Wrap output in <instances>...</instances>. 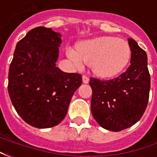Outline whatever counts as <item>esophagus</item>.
Instances as JSON below:
<instances>
[{
  "label": "esophagus",
  "instance_id": "obj_1",
  "mask_svg": "<svg viewBox=\"0 0 157 157\" xmlns=\"http://www.w3.org/2000/svg\"><path fill=\"white\" fill-rule=\"evenodd\" d=\"M82 82H83V83H85V84H87L89 82V78L86 75H82Z\"/></svg>",
  "mask_w": 157,
  "mask_h": 157
}]
</instances>
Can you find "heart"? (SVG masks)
Segmentation results:
<instances>
[{
	"instance_id": "b5f03b06",
	"label": "heart",
	"mask_w": 157,
	"mask_h": 157,
	"mask_svg": "<svg viewBox=\"0 0 157 157\" xmlns=\"http://www.w3.org/2000/svg\"><path fill=\"white\" fill-rule=\"evenodd\" d=\"M69 58L81 66L82 61L91 65L92 72L102 78H110L121 73L128 65L131 49L124 39L101 36L81 42L76 52L67 50Z\"/></svg>"
}]
</instances>
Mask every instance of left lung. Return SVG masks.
Listing matches in <instances>:
<instances>
[{"label":"left lung","instance_id":"8db88e82","mask_svg":"<svg viewBox=\"0 0 157 157\" xmlns=\"http://www.w3.org/2000/svg\"><path fill=\"white\" fill-rule=\"evenodd\" d=\"M130 65L124 73L109 81L90 77L92 89L91 110L98 124L118 132L129 128L140 119L148 103L151 77L147 55L133 39Z\"/></svg>","mask_w":157,"mask_h":157}]
</instances>
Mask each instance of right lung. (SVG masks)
I'll list each match as a JSON object with an SVG mask.
<instances>
[{"label": "right lung", "mask_w": 157, "mask_h": 157, "mask_svg": "<svg viewBox=\"0 0 157 157\" xmlns=\"http://www.w3.org/2000/svg\"><path fill=\"white\" fill-rule=\"evenodd\" d=\"M61 35L38 27L17 44L8 74V93L19 116L33 127L51 128L65 118L82 75L56 67Z\"/></svg>", "instance_id": "add662e5"}]
</instances>
